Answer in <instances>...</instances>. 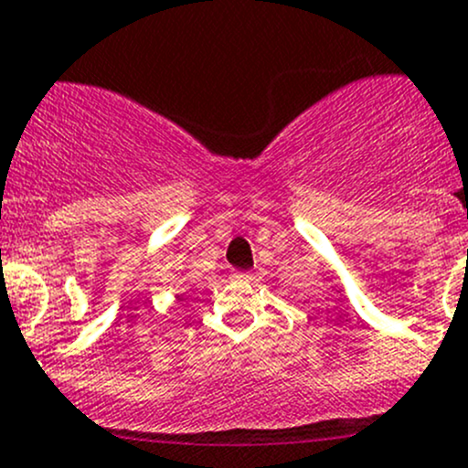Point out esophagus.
<instances>
[{"label":"esophagus","mask_w":468,"mask_h":468,"mask_svg":"<svg viewBox=\"0 0 468 468\" xmlns=\"http://www.w3.org/2000/svg\"><path fill=\"white\" fill-rule=\"evenodd\" d=\"M230 278H233V281H239V282H249L253 276L249 271H233L230 273Z\"/></svg>","instance_id":"34e87169"}]
</instances>
